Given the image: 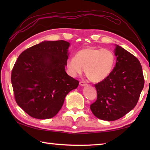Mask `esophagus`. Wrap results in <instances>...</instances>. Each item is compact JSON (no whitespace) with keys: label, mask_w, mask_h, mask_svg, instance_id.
Returning a JSON list of instances; mask_svg holds the SVG:
<instances>
[{"label":"esophagus","mask_w":150,"mask_h":150,"mask_svg":"<svg viewBox=\"0 0 150 150\" xmlns=\"http://www.w3.org/2000/svg\"><path fill=\"white\" fill-rule=\"evenodd\" d=\"M79 85L81 86H82V87H85V86L87 85V84L86 83V82H85V81H80Z\"/></svg>","instance_id":"obj_1"}]
</instances>
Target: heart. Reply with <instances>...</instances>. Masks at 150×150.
Masks as SVG:
<instances>
[{"instance_id":"heart-1","label":"heart","mask_w":150,"mask_h":150,"mask_svg":"<svg viewBox=\"0 0 150 150\" xmlns=\"http://www.w3.org/2000/svg\"><path fill=\"white\" fill-rule=\"evenodd\" d=\"M115 62V55L110 50L87 47L77 52L75 57L69 58L67 67L72 76L81 74L85 69L86 75L89 80L98 83L110 75Z\"/></svg>"}]
</instances>
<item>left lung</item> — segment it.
Here are the masks:
<instances>
[{
    "label": "left lung",
    "mask_w": 150,
    "mask_h": 150,
    "mask_svg": "<svg viewBox=\"0 0 150 150\" xmlns=\"http://www.w3.org/2000/svg\"><path fill=\"white\" fill-rule=\"evenodd\" d=\"M115 68L105 80L95 85L97 98L90 108L96 118L114 121L135 107L144 86L139 60L120 45H116Z\"/></svg>",
    "instance_id": "left-lung-1"
}]
</instances>
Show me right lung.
<instances>
[{
	"label": "right lung",
	"instance_id": "right-lung-1",
	"mask_svg": "<svg viewBox=\"0 0 150 150\" xmlns=\"http://www.w3.org/2000/svg\"><path fill=\"white\" fill-rule=\"evenodd\" d=\"M69 45L64 40L44 41L18 57L11 73L14 98L32 117H54L67 94L78 87L79 81L65 72Z\"/></svg>",
	"mask_w": 150,
	"mask_h": 150
}]
</instances>
